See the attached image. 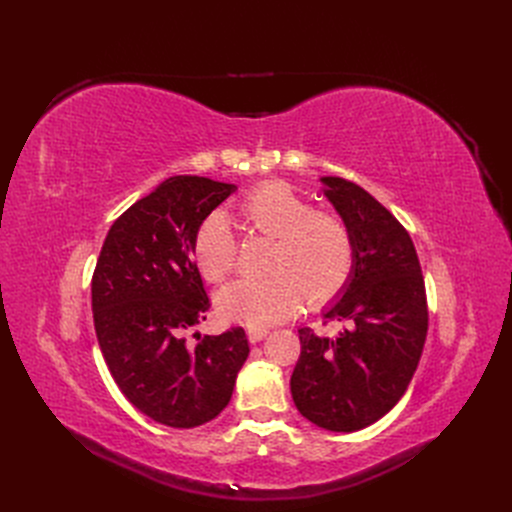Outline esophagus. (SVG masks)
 I'll return each mask as SVG.
<instances>
[{"instance_id":"esophagus-1","label":"esophagus","mask_w":512,"mask_h":512,"mask_svg":"<svg viewBox=\"0 0 512 512\" xmlns=\"http://www.w3.org/2000/svg\"><path fill=\"white\" fill-rule=\"evenodd\" d=\"M267 334H270V328H267V326H249V340L251 342H259Z\"/></svg>"}]
</instances>
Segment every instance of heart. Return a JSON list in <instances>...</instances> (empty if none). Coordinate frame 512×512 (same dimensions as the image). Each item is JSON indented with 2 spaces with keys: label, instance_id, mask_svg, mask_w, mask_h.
<instances>
[{
  "label": "heart",
  "instance_id": "heart-1",
  "mask_svg": "<svg viewBox=\"0 0 512 512\" xmlns=\"http://www.w3.org/2000/svg\"><path fill=\"white\" fill-rule=\"evenodd\" d=\"M242 230L274 238L267 276L240 278L220 292L222 311L247 326H270L303 303L326 305L346 288L355 270V240L340 215L315 209L292 186L263 182L236 203ZM238 245L222 213H209L193 236L201 276L218 284L236 267Z\"/></svg>",
  "mask_w": 512,
  "mask_h": 512
}]
</instances>
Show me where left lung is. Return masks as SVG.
<instances>
[{"mask_svg": "<svg viewBox=\"0 0 512 512\" xmlns=\"http://www.w3.org/2000/svg\"><path fill=\"white\" fill-rule=\"evenodd\" d=\"M324 182L355 240L351 284L324 321H342L346 330L336 338L299 330L290 392L315 425L357 432L407 392L427 336V294L407 228L359 184L332 176Z\"/></svg>", "mask_w": 512, "mask_h": 512, "instance_id": "left-lung-1", "label": "left lung"}]
</instances>
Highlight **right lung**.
Instances as JSON below:
<instances>
[{"instance_id":"add662e5","label":"right lung","mask_w":512,"mask_h":512,"mask_svg":"<svg viewBox=\"0 0 512 512\" xmlns=\"http://www.w3.org/2000/svg\"><path fill=\"white\" fill-rule=\"evenodd\" d=\"M234 191L203 176L166 180L114 222L93 272V321L107 369L134 407L170 427L218 417L249 357L242 328L186 338L211 307L193 236Z\"/></svg>"}]
</instances>
